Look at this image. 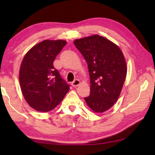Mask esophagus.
Returning <instances> with one entry per match:
<instances>
[{
	"instance_id": "1",
	"label": "esophagus",
	"mask_w": 155,
	"mask_h": 155,
	"mask_svg": "<svg viewBox=\"0 0 155 155\" xmlns=\"http://www.w3.org/2000/svg\"><path fill=\"white\" fill-rule=\"evenodd\" d=\"M80 84V81L78 79H76V80H74V81L72 82V86L73 87H77V86H78L79 85V84Z\"/></svg>"
}]
</instances>
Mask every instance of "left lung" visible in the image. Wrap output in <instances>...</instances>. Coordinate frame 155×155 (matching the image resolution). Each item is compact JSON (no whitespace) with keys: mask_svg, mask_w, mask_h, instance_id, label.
<instances>
[{"mask_svg":"<svg viewBox=\"0 0 155 155\" xmlns=\"http://www.w3.org/2000/svg\"><path fill=\"white\" fill-rule=\"evenodd\" d=\"M85 59L90 77V94L84 97L92 111L103 113L114 106L120 96L127 69L119 47L95 35L74 41Z\"/></svg>","mask_w":155,"mask_h":155,"instance_id":"left-lung-1","label":"left lung"}]
</instances>
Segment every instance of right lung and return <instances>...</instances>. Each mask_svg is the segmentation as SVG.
I'll return each mask as SVG.
<instances>
[{"instance_id": "right-lung-1", "label": "right lung", "mask_w": 155, "mask_h": 155, "mask_svg": "<svg viewBox=\"0 0 155 155\" xmlns=\"http://www.w3.org/2000/svg\"><path fill=\"white\" fill-rule=\"evenodd\" d=\"M66 44L64 40H44L33 46L21 63V90L28 104L38 111L54 109L68 92L70 85L53 64Z\"/></svg>"}]
</instances>
